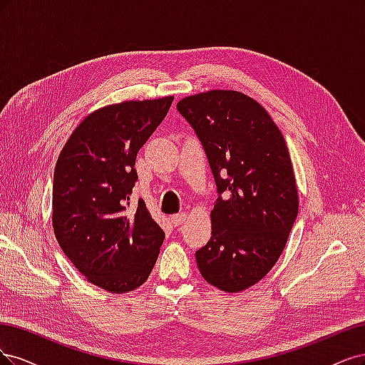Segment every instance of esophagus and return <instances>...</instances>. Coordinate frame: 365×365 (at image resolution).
I'll return each instance as SVG.
<instances>
[{
	"label": "esophagus",
	"mask_w": 365,
	"mask_h": 365,
	"mask_svg": "<svg viewBox=\"0 0 365 365\" xmlns=\"http://www.w3.org/2000/svg\"><path fill=\"white\" fill-rule=\"evenodd\" d=\"M186 218H187V214L180 212V214H175V215L171 217V222H173L174 226H180V225H183V222L186 221Z\"/></svg>",
	"instance_id": "obj_1"
}]
</instances>
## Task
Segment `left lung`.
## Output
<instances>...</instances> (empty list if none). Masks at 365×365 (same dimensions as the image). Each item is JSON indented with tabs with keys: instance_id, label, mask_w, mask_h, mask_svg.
Returning <instances> with one entry per match:
<instances>
[{
	"instance_id": "obj_1",
	"label": "left lung",
	"mask_w": 365,
	"mask_h": 365,
	"mask_svg": "<svg viewBox=\"0 0 365 365\" xmlns=\"http://www.w3.org/2000/svg\"><path fill=\"white\" fill-rule=\"evenodd\" d=\"M178 109L206 151L220 194L212 237L195 252L198 269L221 291H244L274 267L299 212L285 139L262 106L238 91L195 93Z\"/></svg>"
}]
</instances>
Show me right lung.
Listing matches in <instances>:
<instances>
[{"label": "right lung", "mask_w": 365, "mask_h": 365, "mask_svg": "<svg viewBox=\"0 0 365 365\" xmlns=\"http://www.w3.org/2000/svg\"><path fill=\"white\" fill-rule=\"evenodd\" d=\"M173 100H132L97 109L76 127L56 163V240L88 282L113 294L144 284L165 238L143 200L130 206V194L138 151Z\"/></svg>", "instance_id": "add662e5"}]
</instances>
